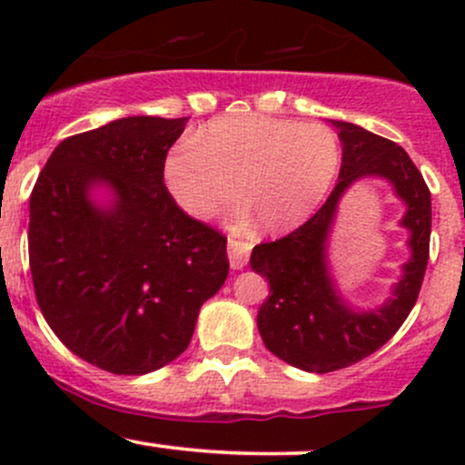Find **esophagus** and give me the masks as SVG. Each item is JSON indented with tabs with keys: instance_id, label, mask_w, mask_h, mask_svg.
Listing matches in <instances>:
<instances>
[{
	"instance_id": "esophagus-1",
	"label": "esophagus",
	"mask_w": 465,
	"mask_h": 465,
	"mask_svg": "<svg viewBox=\"0 0 465 465\" xmlns=\"http://www.w3.org/2000/svg\"><path fill=\"white\" fill-rule=\"evenodd\" d=\"M249 251H251V244L244 242V240H238V238H229L227 240V253H229V266L232 269H242L244 264H247L249 260Z\"/></svg>"
}]
</instances>
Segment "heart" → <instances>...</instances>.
Listing matches in <instances>:
<instances>
[{
  "label": "heart",
  "instance_id": "1",
  "mask_svg": "<svg viewBox=\"0 0 465 465\" xmlns=\"http://www.w3.org/2000/svg\"><path fill=\"white\" fill-rule=\"evenodd\" d=\"M343 148L325 124L269 115H227L170 148L163 181L185 214L212 216L238 194L236 214L271 233L291 232L322 205Z\"/></svg>",
  "mask_w": 465,
  "mask_h": 465
}]
</instances>
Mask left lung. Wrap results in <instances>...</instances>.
Returning a JSON list of instances; mask_svg holds the SVG:
<instances>
[{"label":"left lung","instance_id":"obj_1","mask_svg":"<svg viewBox=\"0 0 465 465\" xmlns=\"http://www.w3.org/2000/svg\"><path fill=\"white\" fill-rule=\"evenodd\" d=\"M343 143L339 183L322 210L295 232L251 251V269L266 277L271 291L258 311L266 350L297 370L328 373L354 365L381 350L398 332L420 295L430 242V192L402 146L330 120ZM362 178H382L405 203L401 226L410 232L411 255L388 300L376 309L342 300L329 266L327 247L338 203Z\"/></svg>","mask_w":465,"mask_h":465}]
</instances>
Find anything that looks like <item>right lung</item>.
<instances>
[{
  "label": "right lung",
  "mask_w": 465,
  "mask_h": 465,
  "mask_svg": "<svg viewBox=\"0 0 465 465\" xmlns=\"http://www.w3.org/2000/svg\"><path fill=\"white\" fill-rule=\"evenodd\" d=\"M185 124L131 115L67 137L30 194L41 312L65 348L104 371L142 376L173 362L227 280V238L185 214L163 183Z\"/></svg>",
  "instance_id": "1"
}]
</instances>
